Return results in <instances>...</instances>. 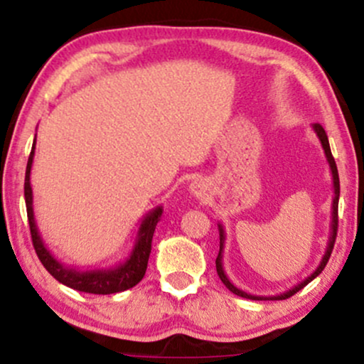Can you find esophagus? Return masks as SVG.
<instances>
[{"mask_svg": "<svg viewBox=\"0 0 364 364\" xmlns=\"http://www.w3.org/2000/svg\"><path fill=\"white\" fill-rule=\"evenodd\" d=\"M189 189L196 198H203L206 194V191H208V186H206L203 181H194L193 183H191Z\"/></svg>", "mask_w": 364, "mask_h": 364, "instance_id": "1", "label": "esophagus"}]
</instances>
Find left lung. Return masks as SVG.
I'll return each instance as SVG.
<instances>
[{"label":"left lung","instance_id":"left-lung-1","mask_svg":"<svg viewBox=\"0 0 364 364\" xmlns=\"http://www.w3.org/2000/svg\"><path fill=\"white\" fill-rule=\"evenodd\" d=\"M312 130L316 132V135H318L319 142H321L323 151H324V156H326V161H328V165H330L331 178H333V201H331V224H330V237H328L326 252H324L323 259H321V262H319L318 267H316V271L312 272L311 276H307L304 281H300L299 284H295V287L290 288V290L279 293V295H272V296L252 295V293H246V291H243V290H240V288H237V287H234V284L230 283V279L228 277V274H225L224 264H222V257H224V246H225V230H224V228H222V224H218V234H220V250H218V257H217V260H215V265H217V274H218V277H220V279H222V283H224L225 288H228L229 291H232L234 295L243 296V299H250V300H284V299H290L291 295H295L296 291H300L304 287H306V284L311 283V281L314 279V277H318L319 274H321L323 269L326 267L328 259H330V255H331V250H333L335 237H337V229H338L340 181H338L337 165H335V159H333V156H331V151H330V142H328L326 132H324V128H323L319 123L312 124Z\"/></svg>","mask_w":364,"mask_h":364}]
</instances>
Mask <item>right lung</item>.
<instances>
[{
	"label": "right lung",
	"mask_w": 364,
	"mask_h": 364,
	"mask_svg": "<svg viewBox=\"0 0 364 364\" xmlns=\"http://www.w3.org/2000/svg\"><path fill=\"white\" fill-rule=\"evenodd\" d=\"M34 149H36V139H34L33 149H31L29 159H27L24 198L34 250H36L38 259H40L41 264L45 265L46 271L55 277L58 283L65 284V287L73 288V290L93 293V295H111V293H119L134 288L136 283L142 281L144 274H146L147 262H149L151 255L152 234H154L156 225H158L159 218H161L163 215V206H156V208H152L151 212L142 218L139 232H136L134 248H132L130 255H128L123 262L111 265V267L87 269V271H80L77 267L65 265L64 262L58 260L57 257L46 248L45 243H43L41 234L36 225V218H34L33 187H31V168H33Z\"/></svg>",
	"instance_id": "1"
}]
</instances>
